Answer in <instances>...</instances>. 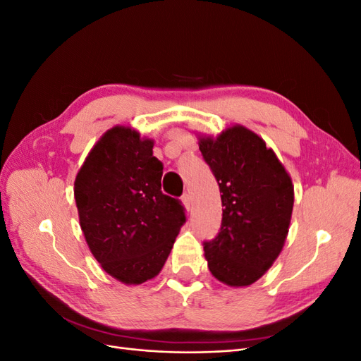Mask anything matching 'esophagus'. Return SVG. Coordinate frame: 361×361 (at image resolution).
<instances>
[{"mask_svg":"<svg viewBox=\"0 0 361 361\" xmlns=\"http://www.w3.org/2000/svg\"><path fill=\"white\" fill-rule=\"evenodd\" d=\"M182 203H183V206H185V207H187L188 211L191 209L192 199H191V194H190V192H185V194L182 195Z\"/></svg>","mask_w":361,"mask_h":361,"instance_id":"1","label":"esophagus"}]
</instances>
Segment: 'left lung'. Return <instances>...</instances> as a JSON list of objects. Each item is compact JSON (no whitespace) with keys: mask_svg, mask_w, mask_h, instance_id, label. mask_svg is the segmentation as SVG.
<instances>
[{"mask_svg":"<svg viewBox=\"0 0 361 361\" xmlns=\"http://www.w3.org/2000/svg\"><path fill=\"white\" fill-rule=\"evenodd\" d=\"M200 152L223 204L220 232L203 243L207 268L228 286H248L265 274L285 245L292 180L265 141L244 126L200 138Z\"/></svg>","mask_w":361,"mask_h":361,"instance_id":"obj_1","label":"left lung"}]
</instances>
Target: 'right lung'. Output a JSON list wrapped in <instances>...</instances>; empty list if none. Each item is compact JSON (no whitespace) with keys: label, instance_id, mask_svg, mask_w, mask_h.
I'll list each match as a JSON object with an SVG mask.
<instances>
[{"label":"right lung","instance_id":"add662e5","mask_svg":"<svg viewBox=\"0 0 361 361\" xmlns=\"http://www.w3.org/2000/svg\"><path fill=\"white\" fill-rule=\"evenodd\" d=\"M154 141L116 126L102 135L75 179L80 224L108 274L140 285L159 274L187 221L179 199L161 191Z\"/></svg>","mask_w":361,"mask_h":361}]
</instances>
